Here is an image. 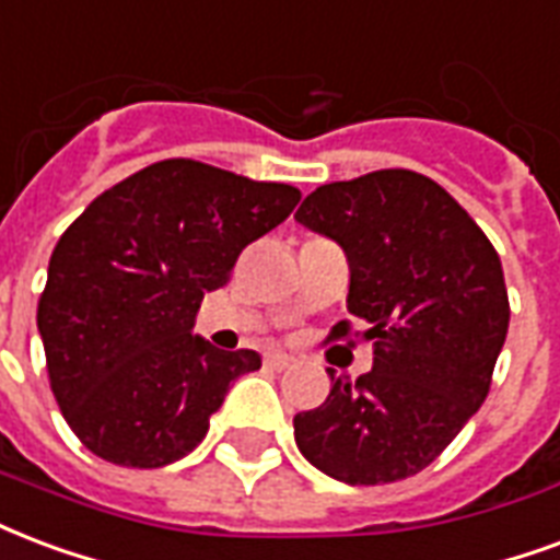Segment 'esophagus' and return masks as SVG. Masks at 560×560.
Instances as JSON below:
<instances>
[{
    "label": "esophagus",
    "mask_w": 560,
    "mask_h": 560,
    "mask_svg": "<svg viewBox=\"0 0 560 560\" xmlns=\"http://www.w3.org/2000/svg\"><path fill=\"white\" fill-rule=\"evenodd\" d=\"M264 362H267V368H272V371H284V368H291L293 359L284 353H269Z\"/></svg>",
    "instance_id": "34e87169"
}]
</instances>
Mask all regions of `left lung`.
Segmentation results:
<instances>
[{
	"label": "left lung",
	"mask_w": 560,
	"mask_h": 560,
	"mask_svg": "<svg viewBox=\"0 0 560 560\" xmlns=\"http://www.w3.org/2000/svg\"><path fill=\"white\" fill-rule=\"evenodd\" d=\"M296 222L350 264L347 308L368 323L374 368L332 376L326 404L293 418L302 457L374 487L430 466L487 400L511 323L499 252L430 177L383 168L317 186ZM341 320L332 338H347Z\"/></svg>",
	"instance_id": "1"
}]
</instances>
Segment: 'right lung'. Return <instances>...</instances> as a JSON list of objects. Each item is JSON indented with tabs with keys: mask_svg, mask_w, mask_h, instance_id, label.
Returning <instances> with one entry per match:
<instances>
[{
	"mask_svg": "<svg viewBox=\"0 0 560 560\" xmlns=\"http://www.w3.org/2000/svg\"><path fill=\"white\" fill-rule=\"evenodd\" d=\"M300 189L163 160L106 189L52 248L37 332L61 416L91 454L160 469L207 436L255 350L192 335L205 293L291 217Z\"/></svg>",
	"mask_w": 560,
	"mask_h": 560,
	"instance_id": "1",
	"label": "right lung"
}]
</instances>
